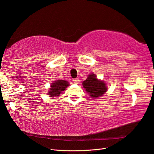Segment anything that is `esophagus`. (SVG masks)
<instances>
[{
    "label": "esophagus",
    "mask_w": 154,
    "mask_h": 154,
    "mask_svg": "<svg viewBox=\"0 0 154 154\" xmlns=\"http://www.w3.org/2000/svg\"><path fill=\"white\" fill-rule=\"evenodd\" d=\"M73 83H74L75 84H78V83H79V79H78V78H76V79H74L73 80Z\"/></svg>",
    "instance_id": "obj_1"
}]
</instances>
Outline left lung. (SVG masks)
<instances>
[{"mask_svg": "<svg viewBox=\"0 0 154 154\" xmlns=\"http://www.w3.org/2000/svg\"><path fill=\"white\" fill-rule=\"evenodd\" d=\"M83 86L93 98L102 96L107 91L105 83L98 80L94 74L89 75L87 79L83 82Z\"/></svg>", "mask_w": 154, "mask_h": 154, "instance_id": "obj_1", "label": "left lung"}]
</instances>
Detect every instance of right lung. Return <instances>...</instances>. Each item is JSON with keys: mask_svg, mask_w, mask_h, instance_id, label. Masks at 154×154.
Instances as JSON below:
<instances>
[{"mask_svg": "<svg viewBox=\"0 0 154 154\" xmlns=\"http://www.w3.org/2000/svg\"><path fill=\"white\" fill-rule=\"evenodd\" d=\"M69 84L67 81L57 80L51 85L50 89L48 91V95L50 97L59 96L61 92L64 91L65 88L67 87Z\"/></svg>", "mask_w": 154, "mask_h": 154, "instance_id": "add662e5", "label": "right lung"}]
</instances>
